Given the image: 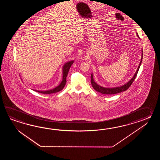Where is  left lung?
Wrapping results in <instances>:
<instances>
[{"label": "left lung", "mask_w": 160, "mask_h": 160, "mask_svg": "<svg viewBox=\"0 0 160 160\" xmlns=\"http://www.w3.org/2000/svg\"><path fill=\"white\" fill-rule=\"evenodd\" d=\"M137 34V36L139 38V36L138 34ZM142 52L143 51H142V58H141V61L139 63V66L138 67V68L137 70V72L133 76V78L130 79V81L129 82H128L127 83H126L125 85H123L122 86H119V87H117V88H103L100 86L99 85H97L95 81H94L93 79V75L92 74L91 75V83H92V88H94V89H95L96 91L99 92L102 94H108V95H110V94H116L117 93H119L121 92H124V91H126V90H128V88H129L130 86H131V85L133 83V81H134V79L136 78V76L137 75V73L138 72L139 70V68H140V66L141 64V62H142Z\"/></svg>", "instance_id": "obj_1"}]
</instances>
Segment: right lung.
<instances>
[{
    "instance_id": "add662e5",
    "label": "right lung",
    "mask_w": 160,
    "mask_h": 160,
    "mask_svg": "<svg viewBox=\"0 0 160 160\" xmlns=\"http://www.w3.org/2000/svg\"><path fill=\"white\" fill-rule=\"evenodd\" d=\"M74 63V61L68 62V63H66L63 68V79H62V81L61 82V84L57 86V88H53L50 90H48V91H44V92H42V91H37L40 93L42 94H52V93H55V92H57L62 90L63 88L65 87L66 83V77L67 75L68 74V71L69 69L70 68L72 64Z\"/></svg>"
}]
</instances>
